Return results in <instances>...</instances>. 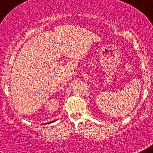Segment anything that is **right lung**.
Returning a JSON list of instances; mask_svg holds the SVG:
<instances>
[{"label": "right lung", "instance_id": "right-lung-1", "mask_svg": "<svg viewBox=\"0 0 153 153\" xmlns=\"http://www.w3.org/2000/svg\"><path fill=\"white\" fill-rule=\"evenodd\" d=\"M54 121H51V122H49V123H53Z\"/></svg>", "mask_w": 153, "mask_h": 153}]
</instances>
